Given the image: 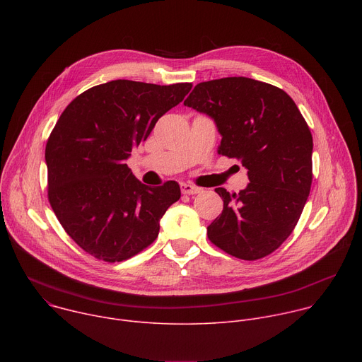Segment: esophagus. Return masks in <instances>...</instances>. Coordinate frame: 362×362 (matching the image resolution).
Wrapping results in <instances>:
<instances>
[{
    "label": "esophagus",
    "instance_id": "obj_1",
    "mask_svg": "<svg viewBox=\"0 0 362 362\" xmlns=\"http://www.w3.org/2000/svg\"><path fill=\"white\" fill-rule=\"evenodd\" d=\"M180 189H182V193L183 194H196L200 192V187L197 186H193L190 183H182L180 185Z\"/></svg>",
    "mask_w": 362,
    "mask_h": 362
}]
</instances>
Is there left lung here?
I'll use <instances>...</instances> for the list:
<instances>
[{
  "label": "left lung",
  "instance_id": "obj_1",
  "mask_svg": "<svg viewBox=\"0 0 362 362\" xmlns=\"http://www.w3.org/2000/svg\"><path fill=\"white\" fill-rule=\"evenodd\" d=\"M185 106L215 120L218 153L239 160L250 182L239 193L215 189L223 211L209 240L243 261L268 256L295 229L311 190V130L284 90L247 77L199 83Z\"/></svg>",
  "mask_w": 362,
  "mask_h": 362
}]
</instances>
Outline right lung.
<instances>
[{"label": "right lung", "mask_w": 362, "mask_h": 362, "mask_svg": "<svg viewBox=\"0 0 362 362\" xmlns=\"http://www.w3.org/2000/svg\"><path fill=\"white\" fill-rule=\"evenodd\" d=\"M190 88L192 83L98 84L77 95L51 132L45 146L49 204L67 235L95 259L122 262L146 249L180 199L177 182L146 186L126 159Z\"/></svg>", "instance_id": "right-lung-1"}]
</instances>
